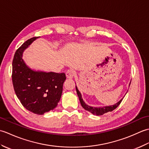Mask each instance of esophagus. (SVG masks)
I'll return each mask as SVG.
<instances>
[{
	"instance_id": "34e87169",
	"label": "esophagus",
	"mask_w": 149,
	"mask_h": 149,
	"mask_svg": "<svg viewBox=\"0 0 149 149\" xmlns=\"http://www.w3.org/2000/svg\"><path fill=\"white\" fill-rule=\"evenodd\" d=\"M66 76L68 79H72L74 76V72L73 70H68L66 72Z\"/></svg>"
}]
</instances>
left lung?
<instances>
[{
  "label": "left lung",
  "mask_w": 149,
  "mask_h": 149,
  "mask_svg": "<svg viewBox=\"0 0 149 149\" xmlns=\"http://www.w3.org/2000/svg\"><path fill=\"white\" fill-rule=\"evenodd\" d=\"M130 84H131V82H130V83H129V86H130ZM75 88H76V91H77V95L79 97V101H80L82 107H83L85 110L88 111L90 112L91 113H92L93 115H94L100 116V115H104V114L106 113L112 111H113L114 109H115L116 107L119 106V104L121 103L122 100L123 99H120L118 101V102H117L116 103H115V104H113V105H111V106H103V107L90 106H88V104H86V103L84 102V101L83 100V98H82V95H81L80 91H79L77 86H75Z\"/></svg>",
  "instance_id": "obj_1"
}]
</instances>
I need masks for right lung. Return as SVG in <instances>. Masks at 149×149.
<instances>
[{
	"mask_svg": "<svg viewBox=\"0 0 149 149\" xmlns=\"http://www.w3.org/2000/svg\"><path fill=\"white\" fill-rule=\"evenodd\" d=\"M39 38L27 40L16 51L12 64V81L15 93L25 108L43 115L58 106L66 75L64 73L35 70L27 65L22 58L23 53Z\"/></svg>",
	"mask_w": 149,
	"mask_h": 149,
	"instance_id": "right-lung-1",
	"label": "right lung"
}]
</instances>
